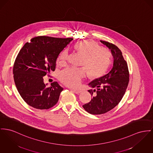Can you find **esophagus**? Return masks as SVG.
Returning <instances> with one entry per match:
<instances>
[{
    "mask_svg": "<svg viewBox=\"0 0 153 153\" xmlns=\"http://www.w3.org/2000/svg\"><path fill=\"white\" fill-rule=\"evenodd\" d=\"M72 91L76 94H79L81 92V91L79 89H72Z\"/></svg>",
    "mask_w": 153,
    "mask_h": 153,
    "instance_id": "obj_1",
    "label": "esophagus"
}]
</instances>
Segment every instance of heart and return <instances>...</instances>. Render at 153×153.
Masks as SVG:
<instances>
[{
  "instance_id": "obj_1",
  "label": "heart",
  "mask_w": 153,
  "mask_h": 153,
  "mask_svg": "<svg viewBox=\"0 0 153 153\" xmlns=\"http://www.w3.org/2000/svg\"><path fill=\"white\" fill-rule=\"evenodd\" d=\"M75 48L83 56L81 65L85 68L69 67L60 72L59 76L60 81L69 87L78 86L82 79L86 76L87 71L89 75L93 78L101 76L107 70L111 61V54L109 50L100 47L94 41L79 42L75 45ZM68 61V51L65 49L59 56L57 64L63 66L66 65Z\"/></svg>"
}]
</instances>
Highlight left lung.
<instances>
[{
    "instance_id": "obj_1",
    "label": "left lung",
    "mask_w": 153,
    "mask_h": 153,
    "mask_svg": "<svg viewBox=\"0 0 153 153\" xmlns=\"http://www.w3.org/2000/svg\"><path fill=\"white\" fill-rule=\"evenodd\" d=\"M100 42L111 50L114 62L111 70L107 74L88 84L94 88L88 91L93 98L82 107L87 112L94 115L104 114L118 105L122 100L129 81L128 64L120 49L108 42Z\"/></svg>"
}]
</instances>
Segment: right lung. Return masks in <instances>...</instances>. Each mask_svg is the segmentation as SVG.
Wrapping results in <instances>:
<instances>
[{"mask_svg": "<svg viewBox=\"0 0 153 153\" xmlns=\"http://www.w3.org/2000/svg\"><path fill=\"white\" fill-rule=\"evenodd\" d=\"M72 38L40 36L32 38L21 49L14 64V80L21 97L29 105L47 110L55 105L63 88L57 82L50 87L43 76L56 68L59 54Z\"/></svg>", "mask_w": 153, "mask_h": 153, "instance_id": "1", "label": "right lung"}]
</instances>
